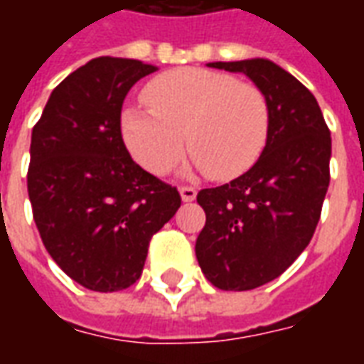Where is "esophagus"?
Instances as JSON below:
<instances>
[{
	"instance_id": "1",
	"label": "esophagus",
	"mask_w": 364,
	"mask_h": 364,
	"mask_svg": "<svg viewBox=\"0 0 364 364\" xmlns=\"http://www.w3.org/2000/svg\"><path fill=\"white\" fill-rule=\"evenodd\" d=\"M179 193H181V198L185 203H191V200L197 198V189H195V187H181Z\"/></svg>"
}]
</instances>
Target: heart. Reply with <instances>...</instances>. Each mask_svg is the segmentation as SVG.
I'll use <instances>...</instances> for the list:
<instances>
[{"mask_svg":"<svg viewBox=\"0 0 364 364\" xmlns=\"http://www.w3.org/2000/svg\"><path fill=\"white\" fill-rule=\"evenodd\" d=\"M130 107L120 130L132 158L151 173H166L189 140V166L216 179H234L255 166L267 146L269 105L252 83L203 68H181L151 80Z\"/></svg>","mask_w":364,"mask_h":364,"instance_id":"b5f03b06","label":"heart"}]
</instances>
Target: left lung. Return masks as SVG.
Masks as SVG:
<instances>
[{"instance_id": "1", "label": "left lung", "mask_w": 364, "mask_h": 364, "mask_svg": "<svg viewBox=\"0 0 364 364\" xmlns=\"http://www.w3.org/2000/svg\"><path fill=\"white\" fill-rule=\"evenodd\" d=\"M208 68L247 75L269 105L267 146L255 166L197 195L206 214L195 245L203 273L216 289L252 290L310 244L329 187L331 136L316 97L271 60Z\"/></svg>"}]
</instances>
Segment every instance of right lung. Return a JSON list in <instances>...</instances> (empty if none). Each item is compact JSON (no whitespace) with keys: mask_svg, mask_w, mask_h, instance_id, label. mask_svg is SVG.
<instances>
[{"mask_svg":"<svg viewBox=\"0 0 364 364\" xmlns=\"http://www.w3.org/2000/svg\"><path fill=\"white\" fill-rule=\"evenodd\" d=\"M156 70L140 60H90L52 91L31 136L27 189L44 247L97 292L140 279L151 236L181 206L177 189L144 171L120 134L124 97Z\"/></svg>","mask_w":364,"mask_h":364,"instance_id":"right-lung-1","label":"right lung"}]
</instances>
